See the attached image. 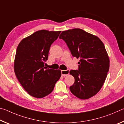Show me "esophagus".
Returning <instances> with one entry per match:
<instances>
[{"instance_id":"esophagus-1","label":"esophagus","mask_w":124,"mask_h":124,"mask_svg":"<svg viewBox=\"0 0 124 124\" xmlns=\"http://www.w3.org/2000/svg\"><path fill=\"white\" fill-rule=\"evenodd\" d=\"M69 73H70V70H61V75L63 77H65V76H66V75H68Z\"/></svg>"}]
</instances>
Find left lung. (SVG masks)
Masks as SVG:
<instances>
[{
    "mask_svg": "<svg viewBox=\"0 0 124 124\" xmlns=\"http://www.w3.org/2000/svg\"><path fill=\"white\" fill-rule=\"evenodd\" d=\"M65 41L72 56L80 58L78 70L70 73L75 82L70 87L74 96L86 100L101 89L109 69V59L102 41L97 37L75 28L63 31L59 37Z\"/></svg>",
    "mask_w": 124,
    "mask_h": 124,
    "instance_id": "8db88e82",
    "label": "left lung"
}]
</instances>
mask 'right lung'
I'll return each mask as SVG.
<instances>
[{
  "mask_svg": "<svg viewBox=\"0 0 124 124\" xmlns=\"http://www.w3.org/2000/svg\"><path fill=\"white\" fill-rule=\"evenodd\" d=\"M60 33L37 31L23 39L17 48L15 73L23 89L33 97L43 98L49 95L61 76L60 70L44 66L50 46Z\"/></svg>",
  "mask_w": 124,
  "mask_h": 124,
  "instance_id": "add662e5",
  "label": "right lung"
}]
</instances>
